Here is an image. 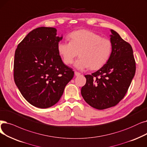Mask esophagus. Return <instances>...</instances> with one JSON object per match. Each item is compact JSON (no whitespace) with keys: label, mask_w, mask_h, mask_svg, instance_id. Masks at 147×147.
<instances>
[{"label":"esophagus","mask_w":147,"mask_h":147,"mask_svg":"<svg viewBox=\"0 0 147 147\" xmlns=\"http://www.w3.org/2000/svg\"><path fill=\"white\" fill-rule=\"evenodd\" d=\"M74 74H75V76H79L80 75V73H79V72H78V71H75V72H74Z\"/></svg>","instance_id":"esophagus-1"}]
</instances>
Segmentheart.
I'll list each match as a JSON object with an SVG mask.
<instances>
[{"instance_id": "1", "label": "heart", "mask_w": 147, "mask_h": 147, "mask_svg": "<svg viewBox=\"0 0 147 147\" xmlns=\"http://www.w3.org/2000/svg\"><path fill=\"white\" fill-rule=\"evenodd\" d=\"M69 37L70 41H62L58 44V52L65 64H71L78 52L80 57L75 67L79 69H98L110 58L112 44L107 38L85 29L74 31Z\"/></svg>"}]
</instances>
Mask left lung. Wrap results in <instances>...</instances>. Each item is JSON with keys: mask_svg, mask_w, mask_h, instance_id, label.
I'll return each instance as SVG.
<instances>
[{"mask_svg": "<svg viewBox=\"0 0 147 147\" xmlns=\"http://www.w3.org/2000/svg\"><path fill=\"white\" fill-rule=\"evenodd\" d=\"M112 51L106 64L91 75H85L86 84L81 94L95 109L103 110L116 106L122 100L135 74L136 62L130 44L111 30Z\"/></svg>", "mask_w": 147, "mask_h": 147, "instance_id": "obj_1", "label": "left lung"}]
</instances>
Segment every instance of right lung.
<instances>
[{
	"label": "right lung",
	"instance_id": "add662e5",
	"mask_svg": "<svg viewBox=\"0 0 147 147\" xmlns=\"http://www.w3.org/2000/svg\"><path fill=\"white\" fill-rule=\"evenodd\" d=\"M54 28L34 29L18 44L14 61V79L30 104L48 108L58 103L74 71L63 63L58 50L62 36Z\"/></svg>",
	"mask_w": 147,
	"mask_h": 147
}]
</instances>
